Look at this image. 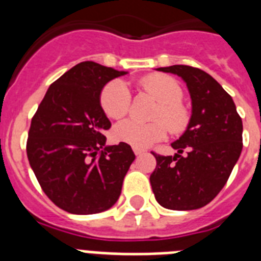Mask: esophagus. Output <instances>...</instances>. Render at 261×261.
I'll use <instances>...</instances> for the list:
<instances>
[{
	"label": "esophagus",
	"mask_w": 261,
	"mask_h": 261,
	"mask_svg": "<svg viewBox=\"0 0 261 261\" xmlns=\"http://www.w3.org/2000/svg\"><path fill=\"white\" fill-rule=\"evenodd\" d=\"M133 150H134V154H135V155H142V154H145V150H142V149H138V147H134Z\"/></svg>",
	"instance_id": "obj_1"
}]
</instances>
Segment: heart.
<instances>
[{"instance_id":"obj_1","label":"heart","mask_w":261,"mask_h":261,"mask_svg":"<svg viewBox=\"0 0 261 261\" xmlns=\"http://www.w3.org/2000/svg\"><path fill=\"white\" fill-rule=\"evenodd\" d=\"M143 93L159 102L151 118L154 122L143 123L126 119L114 127V138L138 149H146L165 138L168 130L173 135L181 134L190 124L191 112L182 100V88L169 75L151 74L139 81ZM102 111L111 119H120L130 112L131 92L126 83L114 80L102 88L100 94Z\"/></svg>"}]
</instances>
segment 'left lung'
I'll return each mask as SVG.
<instances>
[{
	"mask_svg": "<svg viewBox=\"0 0 261 261\" xmlns=\"http://www.w3.org/2000/svg\"><path fill=\"white\" fill-rule=\"evenodd\" d=\"M159 70L186 81L192 115L186 133L172 143L176 154L153 153L157 165L150 174L151 188L165 208L196 210L226 184L243 150V120L230 94L206 71L186 65Z\"/></svg>",
	"mask_w": 261,
	"mask_h": 261,
	"instance_id": "obj_1",
	"label": "left lung"
}]
</instances>
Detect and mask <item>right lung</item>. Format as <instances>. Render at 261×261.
Listing matches in <instances>:
<instances>
[{"label": "right lung", "instance_id": "add662e5", "mask_svg": "<svg viewBox=\"0 0 261 261\" xmlns=\"http://www.w3.org/2000/svg\"><path fill=\"white\" fill-rule=\"evenodd\" d=\"M126 74L96 62H81L53 83L32 118L27 155L43 192L71 214H97L116 203L135 160L130 145L106 146L111 122L100 93Z\"/></svg>", "mask_w": 261, "mask_h": 261}]
</instances>
